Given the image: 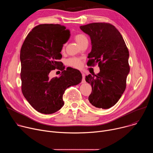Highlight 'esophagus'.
Masks as SVG:
<instances>
[{"mask_svg": "<svg viewBox=\"0 0 153 153\" xmlns=\"http://www.w3.org/2000/svg\"><path fill=\"white\" fill-rule=\"evenodd\" d=\"M82 83H85V74H83V73H82Z\"/></svg>", "mask_w": 153, "mask_h": 153, "instance_id": "obj_1", "label": "esophagus"}]
</instances>
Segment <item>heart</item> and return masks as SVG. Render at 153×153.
I'll use <instances>...</instances> for the list:
<instances>
[{
    "label": "heart",
    "instance_id": "b5f03b06",
    "mask_svg": "<svg viewBox=\"0 0 153 153\" xmlns=\"http://www.w3.org/2000/svg\"><path fill=\"white\" fill-rule=\"evenodd\" d=\"M74 37L76 42L78 43L79 46H80L84 42H88V39H87L85 35L82 33L76 34ZM64 48H65V45H63L62 50H63ZM67 63L68 66L74 67L76 68H80L82 67L81 60L80 59L76 58V57H72V58L68 59L67 60Z\"/></svg>",
    "mask_w": 153,
    "mask_h": 153
}]
</instances>
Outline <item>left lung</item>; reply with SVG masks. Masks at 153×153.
I'll return each instance as SVG.
<instances>
[{"mask_svg": "<svg viewBox=\"0 0 153 153\" xmlns=\"http://www.w3.org/2000/svg\"><path fill=\"white\" fill-rule=\"evenodd\" d=\"M80 28L91 40L87 65L97 63L100 68L97 74L86 76V82L92 87L88 100L96 108L108 109L118 102L125 90L130 70L128 50L120 32L110 24L92 23Z\"/></svg>", "mask_w": 153, "mask_h": 153, "instance_id": "obj_1", "label": "left lung"}]
</instances>
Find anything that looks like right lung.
Returning a JSON list of instances; mask_svg holds the SVG:
<instances>
[{"label": "right lung", "mask_w": 153, "mask_h": 153, "mask_svg": "<svg viewBox=\"0 0 153 153\" xmlns=\"http://www.w3.org/2000/svg\"><path fill=\"white\" fill-rule=\"evenodd\" d=\"M59 24H41L27 35L20 54L22 92L38 112L50 114L63 106V95L67 88L81 82V73L72 68L64 70L60 52L70 36ZM65 37H64V34ZM57 68L61 75L51 79L49 74Z\"/></svg>", "instance_id": "right-lung-1"}]
</instances>
